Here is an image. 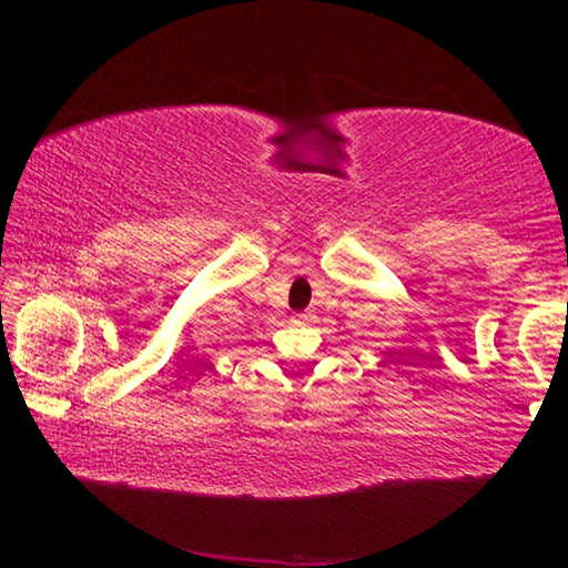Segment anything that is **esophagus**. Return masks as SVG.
Masks as SVG:
<instances>
[{
	"label": "esophagus",
	"instance_id": "esophagus-1",
	"mask_svg": "<svg viewBox=\"0 0 568 568\" xmlns=\"http://www.w3.org/2000/svg\"><path fill=\"white\" fill-rule=\"evenodd\" d=\"M294 323H297V325L315 323V313H300V315H294Z\"/></svg>",
	"mask_w": 568,
	"mask_h": 568
}]
</instances>
